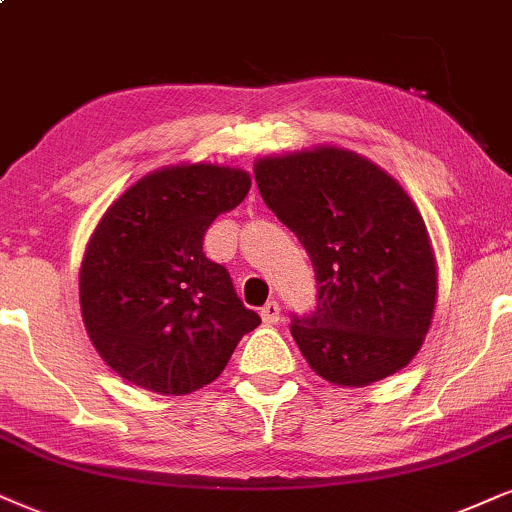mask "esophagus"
Instances as JSON below:
<instances>
[{"instance_id":"34e87169","label":"esophagus","mask_w":512,"mask_h":512,"mask_svg":"<svg viewBox=\"0 0 512 512\" xmlns=\"http://www.w3.org/2000/svg\"><path fill=\"white\" fill-rule=\"evenodd\" d=\"M261 318L266 325L277 323V320H280V304H277V301H268V304L261 308Z\"/></svg>"}]
</instances>
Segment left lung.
<instances>
[{
	"instance_id": "obj_1",
	"label": "left lung",
	"mask_w": 512,
	"mask_h": 512,
	"mask_svg": "<svg viewBox=\"0 0 512 512\" xmlns=\"http://www.w3.org/2000/svg\"><path fill=\"white\" fill-rule=\"evenodd\" d=\"M263 201L313 261L318 306L292 320L315 375L368 387L413 361L437 304V258L418 206L387 170L323 147L254 163Z\"/></svg>"
}]
</instances>
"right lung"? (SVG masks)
I'll use <instances>...</instances> for the list:
<instances>
[{
    "label": "right lung",
    "instance_id": "right-lung-1",
    "mask_svg": "<svg viewBox=\"0 0 512 512\" xmlns=\"http://www.w3.org/2000/svg\"><path fill=\"white\" fill-rule=\"evenodd\" d=\"M242 168L175 163L130 185L94 227L80 266V311L113 372L163 396L192 394L261 325L204 235L249 194Z\"/></svg>",
    "mask_w": 512,
    "mask_h": 512
}]
</instances>
